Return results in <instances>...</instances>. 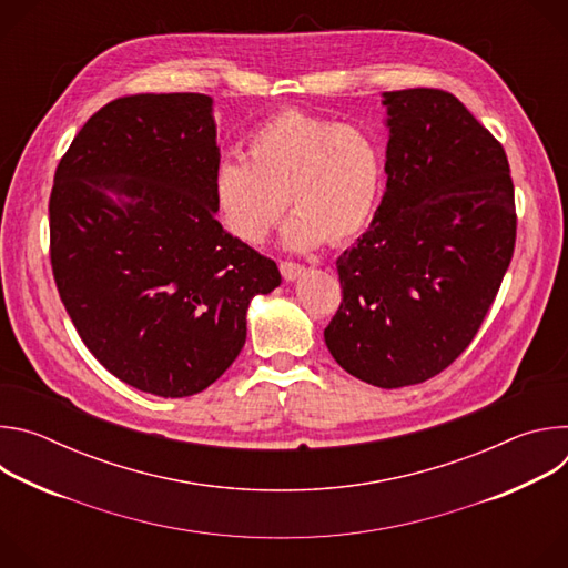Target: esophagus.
Here are the masks:
<instances>
[{"label":"esophagus","mask_w":568,"mask_h":568,"mask_svg":"<svg viewBox=\"0 0 568 568\" xmlns=\"http://www.w3.org/2000/svg\"><path fill=\"white\" fill-rule=\"evenodd\" d=\"M303 272H305V267L301 263H294V261H283L281 263V274H283L285 281H296Z\"/></svg>","instance_id":"obj_1"}]
</instances>
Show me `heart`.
<instances>
[{
	"label": "heart",
	"instance_id": "heart-1",
	"mask_svg": "<svg viewBox=\"0 0 568 568\" xmlns=\"http://www.w3.org/2000/svg\"><path fill=\"white\" fill-rule=\"evenodd\" d=\"M382 186L384 154L368 130L290 108L247 136V159L217 161L211 202L220 224L247 245L265 242L285 206L294 209L283 245L310 252L362 233Z\"/></svg>",
	"mask_w": 568,
	"mask_h": 568
}]
</instances>
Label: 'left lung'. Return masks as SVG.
Masks as SVG:
<instances>
[{
	"label": "left lung",
	"instance_id": "8db88e82",
	"mask_svg": "<svg viewBox=\"0 0 568 568\" xmlns=\"http://www.w3.org/2000/svg\"><path fill=\"white\" fill-rule=\"evenodd\" d=\"M386 191L337 258L342 303L326 346L379 388L427 382L474 339L517 237L504 145L449 92H384Z\"/></svg>",
	"mask_w": 568,
	"mask_h": 568
}]
</instances>
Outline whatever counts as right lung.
Wrapping results in <instances>:
<instances>
[{
  "label": "right lung",
  "mask_w": 568,
  "mask_h": 568,
  "mask_svg": "<svg viewBox=\"0 0 568 568\" xmlns=\"http://www.w3.org/2000/svg\"><path fill=\"white\" fill-rule=\"evenodd\" d=\"M213 101L134 94L101 108L60 159L51 267L90 353L161 397L211 386L247 339V307L276 263L215 220Z\"/></svg>",
  "instance_id": "add662e5"
}]
</instances>
